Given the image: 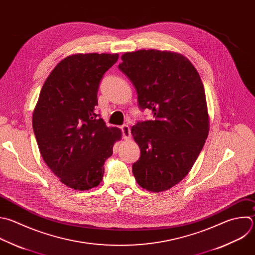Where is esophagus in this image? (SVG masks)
Wrapping results in <instances>:
<instances>
[{
	"mask_svg": "<svg viewBox=\"0 0 255 255\" xmlns=\"http://www.w3.org/2000/svg\"><path fill=\"white\" fill-rule=\"evenodd\" d=\"M122 129V133H123V138L125 140H130L131 139V131H130V127L128 125H123L121 127Z\"/></svg>",
	"mask_w": 255,
	"mask_h": 255,
	"instance_id": "34e87169",
	"label": "esophagus"
}]
</instances>
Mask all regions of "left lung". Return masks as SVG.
Returning <instances> with one entry per match:
<instances>
[{
  "label": "left lung",
  "mask_w": 255,
  "mask_h": 255,
  "mask_svg": "<svg viewBox=\"0 0 255 255\" xmlns=\"http://www.w3.org/2000/svg\"><path fill=\"white\" fill-rule=\"evenodd\" d=\"M121 59L140 108L153 112L152 120L131 128L141 150L133 174L142 188L162 192L188 174L208 136L204 86L193 64L176 52L139 50Z\"/></svg>",
  "instance_id": "8db88e82"
}]
</instances>
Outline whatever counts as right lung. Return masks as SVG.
<instances>
[{"label":"right lung","instance_id":"add662e5","mask_svg":"<svg viewBox=\"0 0 255 255\" xmlns=\"http://www.w3.org/2000/svg\"><path fill=\"white\" fill-rule=\"evenodd\" d=\"M118 54H74L46 79L33 112V129L43 160L66 186L89 190L100 184L104 163L122 137L98 118L97 92Z\"/></svg>","mask_w":255,"mask_h":255}]
</instances>
